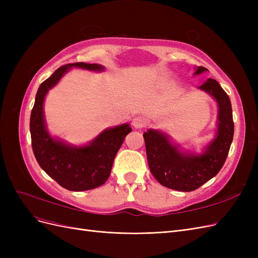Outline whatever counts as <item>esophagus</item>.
Instances as JSON below:
<instances>
[{
	"label": "esophagus",
	"mask_w": 258,
	"mask_h": 258,
	"mask_svg": "<svg viewBox=\"0 0 258 258\" xmlns=\"http://www.w3.org/2000/svg\"><path fill=\"white\" fill-rule=\"evenodd\" d=\"M132 126L136 129H141L146 126V121L142 118V117H136V118L132 120Z\"/></svg>",
	"instance_id": "1"
}]
</instances>
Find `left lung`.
<instances>
[{
	"label": "left lung",
	"instance_id": "obj_1",
	"mask_svg": "<svg viewBox=\"0 0 258 258\" xmlns=\"http://www.w3.org/2000/svg\"><path fill=\"white\" fill-rule=\"evenodd\" d=\"M208 71L197 67L194 75ZM199 90L207 92L217 103L216 131L201 153L182 151L166 132L148 129L143 134L148 167L154 177L178 191H192L214 177L224 166L233 138V120L230 99L213 79L202 83Z\"/></svg>",
	"mask_w": 258,
	"mask_h": 258
}]
</instances>
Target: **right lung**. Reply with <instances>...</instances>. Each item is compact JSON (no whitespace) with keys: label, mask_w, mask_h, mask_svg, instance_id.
I'll return each mask as SVG.
<instances>
[{"label":"right lung","mask_w":258,"mask_h":258,"mask_svg":"<svg viewBox=\"0 0 258 258\" xmlns=\"http://www.w3.org/2000/svg\"><path fill=\"white\" fill-rule=\"evenodd\" d=\"M72 68L93 72H102L105 69L101 64L85 62L57 69L38 87L30 117V132L33 153L40 167L60 186L72 191H83L106 182L115 156L132 129L129 123L107 128L88 144L81 146L69 144L49 134L44 115L46 95Z\"/></svg>","instance_id":"1"}]
</instances>
